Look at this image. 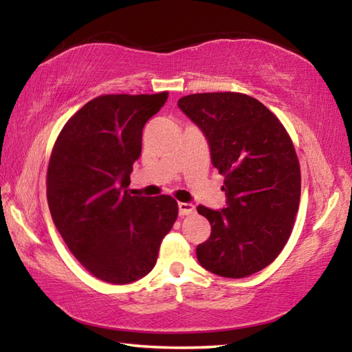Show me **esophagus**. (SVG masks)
I'll return each mask as SVG.
<instances>
[{"label": "esophagus", "mask_w": 352, "mask_h": 352, "mask_svg": "<svg viewBox=\"0 0 352 352\" xmlns=\"http://www.w3.org/2000/svg\"><path fill=\"white\" fill-rule=\"evenodd\" d=\"M195 210V206L192 204H183L180 201L178 204V212H180V216H189V214H192Z\"/></svg>", "instance_id": "1"}]
</instances>
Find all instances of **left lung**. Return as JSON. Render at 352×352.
I'll list each match as a JSON object with an SVG mask.
<instances>
[{"mask_svg":"<svg viewBox=\"0 0 352 352\" xmlns=\"http://www.w3.org/2000/svg\"><path fill=\"white\" fill-rule=\"evenodd\" d=\"M178 107L205 133L212 166L225 177L226 208L197 206L211 236L197 247L214 275L243 278L265 269L287 243L300 206L301 172L281 121L242 93H197Z\"/></svg>","mask_w":352,"mask_h":352,"instance_id":"left-lung-1","label":"left lung"}]
</instances>
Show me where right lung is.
Returning <instances> with one entry per match:
<instances>
[{
    "mask_svg": "<svg viewBox=\"0 0 352 352\" xmlns=\"http://www.w3.org/2000/svg\"><path fill=\"white\" fill-rule=\"evenodd\" d=\"M168 96L94 98L68 119L52 148L46 174L52 220L76 259L105 283L146 276L177 220L170 195L140 197L127 189L144 124Z\"/></svg>",
    "mask_w": 352,
    "mask_h": 352,
    "instance_id": "right-lung-1",
    "label": "right lung"
}]
</instances>
